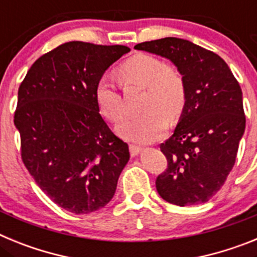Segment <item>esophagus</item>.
Segmentation results:
<instances>
[{"label":"esophagus","mask_w":257,"mask_h":257,"mask_svg":"<svg viewBox=\"0 0 257 257\" xmlns=\"http://www.w3.org/2000/svg\"><path fill=\"white\" fill-rule=\"evenodd\" d=\"M142 151H143V148H142V147H139V145L130 144V153H131V156H133V157L138 156V154H139Z\"/></svg>","instance_id":"1"}]
</instances>
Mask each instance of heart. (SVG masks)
I'll return each instance as SVG.
<instances>
[{
  "label": "heart",
  "mask_w": 257,
  "mask_h": 257,
  "mask_svg": "<svg viewBox=\"0 0 257 257\" xmlns=\"http://www.w3.org/2000/svg\"><path fill=\"white\" fill-rule=\"evenodd\" d=\"M118 77L124 87H145L142 101L144 112L126 118L118 126V133L138 143H152L162 138L167 119L176 121L187 105V83L180 70L153 55L138 54L118 68ZM95 97L108 121H121L124 113L122 97L110 79L99 81Z\"/></svg>",
  "instance_id": "1"
}]
</instances>
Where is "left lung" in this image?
<instances>
[{"label":"left lung","instance_id":"1","mask_svg":"<svg viewBox=\"0 0 257 257\" xmlns=\"http://www.w3.org/2000/svg\"><path fill=\"white\" fill-rule=\"evenodd\" d=\"M135 49L171 60L187 83L180 121L160 147L167 169L157 178V192L181 207L205 203L225 183L244 134L239 83L217 54L190 41L166 37Z\"/></svg>","mask_w":257,"mask_h":257}]
</instances>
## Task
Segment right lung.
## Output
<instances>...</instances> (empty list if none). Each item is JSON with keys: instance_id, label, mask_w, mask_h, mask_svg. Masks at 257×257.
<instances>
[{"instance_id": "right-lung-1", "label": "right lung", "mask_w": 257, "mask_h": 257, "mask_svg": "<svg viewBox=\"0 0 257 257\" xmlns=\"http://www.w3.org/2000/svg\"><path fill=\"white\" fill-rule=\"evenodd\" d=\"M128 51L72 41L38 58L20 83L14 123L22 160L38 187L69 212L104 207L130 160L95 97L104 72Z\"/></svg>"}]
</instances>
